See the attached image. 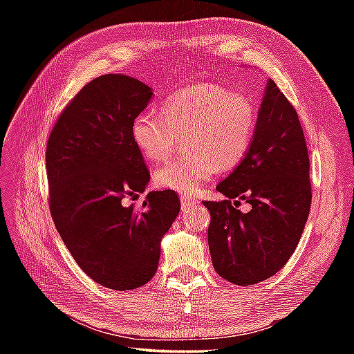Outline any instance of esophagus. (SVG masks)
I'll list each match as a JSON object with an SVG mask.
<instances>
[{
    "mask_svg": "<svg viewBox=\"0 0 354 354\" xmlns=\"http://www.w3.org/2000/svg\"><path fill=\"white\" fill-rule=\"evenodd\" d=\"M196 204H198L196 199L189 198V196H181V208L184 209V212H185V209L194 207Z\"/></svg>",
    "mask_w": 354,
    "mask_h": 354,
    "instance_id": "obj_1",
    "label": "esophagus"
}]
</instances>
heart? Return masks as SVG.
I'll use <instances>...</instances> for the list:
<instances>
[{
    "label": "heart",
    "instance_id": "heart-1",
    "mask_svg": "<svg viewBox=\"0 0 354 354\" xmlns=\"http://www.w3.org/2000/svg\"><path fill=\"white\" fill-rule=\"evenodd\" d=\"M257 109L251 99L216 84H199L169 95L158 112H141L131 124L135 147L147 161L171 155L187 138L189 155L153 171L156 187L181 194L199 192L217 169L230 170L251 147Z\"/></svg>",
    "mask_w": 354,
    "mask_h": 354
}]
</instances>
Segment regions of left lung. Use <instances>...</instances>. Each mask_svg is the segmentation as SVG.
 I'll return each mask as SVG.
<instances>
[{"label":"left lung","mask_w":354,"mask_h":354,"mask_svg":"<svg viewBox=\"0 0 354 354\" xmlns=\"http://www.w3.org/2000/svg\"><path fill=\"white\" fill-rule=\"evenodd\" d=\"M309 153L297 111L268 79L251 147L217 184L225 201H204L212 222L208 246L225 280L251 286L280 270L295 251L310 212ZM252 204L248 214L231 198Z\"/></svg>","instance_id":"1"}]
</instances>
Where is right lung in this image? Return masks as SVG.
I'll return each instance as SVG.
<instances>
[{
    "instance_id": "obj_1",
    "label": "right lung",
    "mask_w": 354,
    "mask_h": 354,
    "mask_svg": "<svg viewBox=\"0 0 354 354\" xmlns=\"http://www.w3.org/2000/svg\"><path fill=\"white\" fill-rule=\"evenodd\" d=\"M152 88L104 74L80 89L47 142L50 212L65 246L95 283L131 290L152 280L162 236L181 209L175 192H150L145 209L123 205L146 190L149 170L131 124Z\"/></svg>"
}]
</instances>
